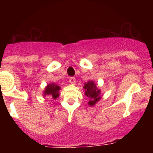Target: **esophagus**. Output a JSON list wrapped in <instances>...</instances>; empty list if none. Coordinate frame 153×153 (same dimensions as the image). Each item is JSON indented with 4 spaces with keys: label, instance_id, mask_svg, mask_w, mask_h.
I'll return each mask as SVG.
<instances>
[{
    "label": "esophagus",
    "instance_id": "34e87169",
    "mask_svg": "<svg viewBox=\"0 0 153 153\" xmlns=\"http://www.w3.org/2000/svg\"><path fill=\"white\" fill-rule=\"evenodd\" d=\"M69 83H70L71 84H75V78H74V77H71L70 78H69Z\"/></svg>",
    "mask_w": 153,
    "mask_h": 153
}]
</instances>
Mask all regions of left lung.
Instances as JSON below:
<instances>
[{
	"instance_id": "8db88e82",
	"label": "left lung",
	"mask_w": 153,
	"mask_h": 153,
	"mask_svg": "<svg viewBox=\"0 0 153 153\" xmlns=\"http://www.w3.org/2000/svg\"><path fill=\"white\" fill-rule=\"evenodd\" d=\"M84 89H85V95L89 98L88 104L89 106H94L101 99V90L98 89L96 84L93 81H88L84 84Z\"/></svg>"
}]
</instances>
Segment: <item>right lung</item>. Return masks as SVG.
Instances as JSON below:
<instances>
[{"mask_svg":"<svg viewBox=\"0 0 153 153\" xmlns=\"http://www.w3.org/2000/svg\"><path fill=\"white\" fill-rule=\"evenodd\" d=\"M61 89L58 85H56L55 84H49L46 86L45 90L44 92V96H49L50 98H52L53 99H56L59 96V90Z\"/></svg>","mask_w":153,"mask_h":153,"instance_id":"1","label":"right lung"}]
</instances>
